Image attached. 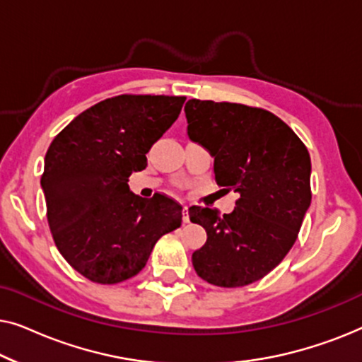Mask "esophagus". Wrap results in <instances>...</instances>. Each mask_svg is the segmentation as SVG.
I'll use <instances>...</instances> for the list:
<instances>
[{"label":"esophagus","instance_id":"obj_1","mask_svg":"<svg viewBox=\"0 0 362 362\" xmlns=\"http://www.w3.org/2000/svg\"><path fill=\"white\" fill-rule=\"evenodd\" d=\"M182 222H189V209H187V206L182 207Z\"/></svg>","mask_w":362,"mask_h":362}]
</instances>
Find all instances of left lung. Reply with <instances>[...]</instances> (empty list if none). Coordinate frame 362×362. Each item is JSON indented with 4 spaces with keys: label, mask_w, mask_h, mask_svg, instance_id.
I'll return each instance as SVG.
<instances>
[{
    "label": "left lung",
    "mask_w": 362,
    "mask_h": 362,
    "mask_svg": "<svg viewBox=\"0 0 362 362\" xmlns=\"http://www.w3.org/2000/svg\"><path fill=\"white\" fill-rule=\"evenodd\" d=\"M185 113L189 140L214 158L217 185L240 196L230 214L189 207L191 222L207 232L192 265L212 285L254 284L284 260L298 237L311 202L310 153L264 108L192 98Z\"/></svg>",
    "instance_id": "left-lung-1"
}]
</instances>
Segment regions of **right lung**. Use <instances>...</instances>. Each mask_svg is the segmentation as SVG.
Listing matches in <instances>:
<instances>
[{"label": "right lung", "instance_id": "obj_1", "mask_svg": "<svg viewBox=\"0 0 362 362\" xmlns=\"http://www.w3.org/2000/svg\"><path fill=\"white\" fill-rule=\"evenodd\" d=\"M186 97L118 95L74 118L44 158L47 221L64 259L102 285L132 279L161 235L177 229L182 207L165 194H133L132 173L176 122Z\"/></svg>", "mask_w": 362, "mask_h": 362}]
</instances>
